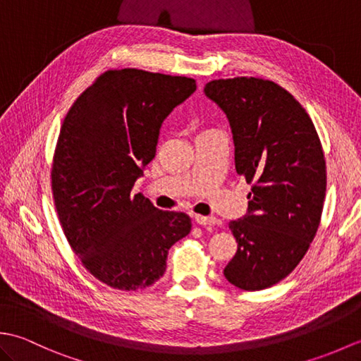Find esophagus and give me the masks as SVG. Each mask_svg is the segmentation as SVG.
Segmentation results:
<instances>
[{
	"label": "esophagus",
	"instance_id": "34e87169",
	"mask_svg": "<svg viewBox=\"0 0 361 361\" xmlns=\"http://www.w3.org/2000/svg\"><path fill=\"white\" fill-rule=\"evenodd\" d=\"M195 221L198 225L211 226V225H216L219 220L216 217H212V216H195Z\"/></svg>",
	"mask_w": 361,
	"mask_h": 361
}]
</instances>
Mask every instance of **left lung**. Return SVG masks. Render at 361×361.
I'll return each mask as SVG.
<instances>
[{
  "label": "left lung",
  "mask_w": 361,
  "mask_h": 361,
  "mask_svg": "<svg viewBox=\"0 0 361 361\" xmlns=\"http://www.w3.org/2000/svg\"><path fill=\"white\" fill-rule=\"evenodd\" d=\"M204 93L226 113L235 172L251 185L248 214L229 221L237 252L224 274L237 288L264 290L295 270L318 231L323 145L304 106L271 80H211Z\"/></svg>",
  "instance_id": "8db88e82"
}]
</instances>
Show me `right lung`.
I'll use <instances>...</instances> for the list:
<instances>
[{
	"label": "right lung",
	"instance_id": "1",
	"mask_svg": "<svg viewBox=\"0 0 361 361\" xmlns=\"http://www.w3.org/2000/svg\"><path fill=\"white\" fill-rule=\"evenodd\" d=\"M195 88L185 75L109 70L63 119L51 167L54 206L82 265L111 288L152 286L172 245L190 233L188 214L161 211L132 188L155 157L163 121Z\"/></svg>",
	"mask_w": 361,
	"mask_h": 361
}]
</instances>
